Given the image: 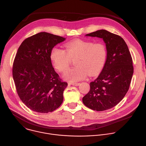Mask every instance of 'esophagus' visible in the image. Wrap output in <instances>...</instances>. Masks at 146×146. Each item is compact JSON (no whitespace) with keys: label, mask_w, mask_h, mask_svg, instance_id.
I'll return each mask as SVG.
<instances>
[{"label":"esophagus","mask_w":146,"mask_h":146,"mask_svg":"<svg viewBox=\"0 0 146 146\" xmlns=\"http://www.w3.org/2000/svg\"><path fill=\"white\" fill-rule=\"evenodd\" d=\"M69 85H72L74 86H78L80 85L79 82H69Z\"/></svg>","instance_id":"1"}]
</instances>
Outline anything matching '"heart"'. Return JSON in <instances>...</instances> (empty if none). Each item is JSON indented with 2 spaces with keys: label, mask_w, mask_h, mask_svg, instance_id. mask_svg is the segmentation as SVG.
Listing matches in <instances>:
<instances>
[{
  "label": "heart",
  "mask_w": 146,
  "mask_h": 146,
  "mask_svg": "<svg viewBox=\"0 0 146 146\" xmlns=\"http://www.w3.org/2000/svg\"><path fill=\"white\" fill-rule=\"evenodd\" d=\"M108 50L101 42L80 39L73 40L65 44V50L58 47H54L50 58L55 69L65 72L70 66L71 60L74 59L75 67L66 71L65 79L72 82L98 74L103 68L107 60Z\"/></svg>",
  "instance_id": "heart-1"
}]
</instances>
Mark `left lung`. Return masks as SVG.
Returning a JSON list of instances; mask_svg holds the SVG:
<instances>
[{"instance_id": "obj_1", "label": "left lung", "mask_w": 146, "mask_h": 146, "mask_svg": "<svg viewBox=\"0 0 146 146\" xmlns=\"http://www.w3.org/2000/svg\"><path fill=\"white\" fill-rule=\"evenodd\" d=\"M86 36L102 38L108 57L100 74L90 82V90L82 102L93 110H106L121 101L129 88L133 73L132 58L125 41L119 35L102 29Z\"/></svg>"}]
</instances>
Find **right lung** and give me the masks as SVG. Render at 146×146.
Returning a JSON list of instances; mask_svg holds the SVG:
<instances>
[{
  "label": "right lung",
  "mask_w": 146,
  "mask_h": 146,
  "mask_svg": "<svg viewBox=\"0 0 146 146\" xmlns=\"http://www.w3.org/2000/svg\"><path fill=\"white\" fill-rule=\"evenodd\" d=\"M65 38L40 32L25 39L19 47L13 66L17 94L31 110L52 112L63 102L68 86L52 67L50 54L53 47Z\"/></svg>",
  "instance_id": "1"
}]
</instances>
